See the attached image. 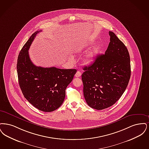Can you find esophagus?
<instances>
[{
	"label": "esophagus",
	"instance_id": "esophagus-1",
	"mask_svg": "<svg viewBox=\"0 0 149 149\" xmlns=\"http://www.w3.org/2000/svg\"><path fill=\"white\" fill-rule=\"evenodd\" d=\"M81 74H82V73H81V72L77 71L76 72V74H75V77H79L81 76Z\"/></svg>",
	"mask_w": 149,
	"mask_h": 149
}]
</instances>
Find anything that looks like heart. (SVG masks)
Masks as SVG:
<instances>
[{"instance_id": "b5f03b06", "label": "heart", "mask_w": 149, "mask_h": 149, "mask_svg": "<svg viewBox=\"0 0 149 149\" xmlns=\"http://www.w3.org/2000/svg\"><path fill=\"white\" fill-rule=\"evenodd\" d=\"M90 42H81L78 43L74 47V51L76 53H81L86 49L88 45H91ZM100 51V47L98 45H95L91 48L86 53L84 54L82 59V63L86 65H90L94 60L95 57L97 56Z\"/></svg>"}]
</instances>
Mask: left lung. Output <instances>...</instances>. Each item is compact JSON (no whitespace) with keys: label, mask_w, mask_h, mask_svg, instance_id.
I'll use <instances>...</instances> for the list:
<instances>
[{"label":"left lung","mask_w":149,"mask_h":149,"mask_svg":"<svg viewBox=\"0 0 149 149\" xmlns=\"http://www.w3.org/2000/svg\"><path fill=\"white\" fill-rule=\"evenodd\" d=\"M110 42L104 54L97 56L82 74L84 95L92 108L103 110L112 106L125 91L131 76L129 53L116 34L109 31Z\"/></svg>","instance_id":"1"}]
</instances>
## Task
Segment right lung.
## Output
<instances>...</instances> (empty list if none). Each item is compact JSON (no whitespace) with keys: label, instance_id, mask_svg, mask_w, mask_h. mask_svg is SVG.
Masks as SVG:
<instances>
[{"label":"right lung","instance_id":"obj_1","mask_svg":"<svg viewBox=\"0 0 149 149\" xmlns=\"http://www.w3.org/2000/svg\"><path fill=\"white\" fill-rule=\"evenodd\" d=\"M40 31L34 33L22 48L17 61V73L20 88L28 101L38 110L52 112L63 102L65 89L77 70L44 68L33 63L28 50Z\"/></svg>","mask_w":149,"mask_h":149}]
</instances>
